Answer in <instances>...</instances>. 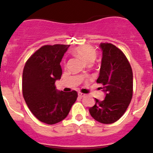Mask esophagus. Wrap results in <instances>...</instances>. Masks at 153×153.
<instances>
[{
  "label": "esophagus",
  "mask_w": 153,
  "mask_h": 153,
  "mask_svg": "<svg viewBox=\"0 0 153 153\" xmlns=\"http://www.w3.org/2000/svg\"><path fill=\"white\" fill-rule=\"evenodd\" d=\"M78 96H79V97H84L85 94L84 93H78Z\"/></svg>",
  "instance_id": "34e87169"
}]
</instances>
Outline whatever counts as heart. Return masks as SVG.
<instances>
[{"label":"heart","mask_w":153,"mask_h":153,"mask_svg":"<svg viewBox=\"0 0 153 153\" xmlns=\"http://www.w3.org/2000/svg\"><path fill=\"white\" fill-rule=\"evenodd\" d=\"M74 53L78 56L84 60L86 63L93 62L97 57V51L93 47L89 45H83L77 47L74 50Z\"/></svg>","instance_id":"1"}]
</instances>
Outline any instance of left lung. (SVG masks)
I'll use <instances>...</instances> for the list:
<instances>
[{
  "mask_svg": "<svg viewBox=\"0 0 153 153\" xmlns=\"http://www.w3.org/2000/svg\"><path fill=\"white\" fill-rule=\"evenodd\" d=\"M102 51L100 76L97 82L102 84L106 96L103 100L95 99V105L89 109L93 119L103 124L117 122L129 106L132 97V70L122 51L116 46L102 43Z\"/></svg>",
  "mask_w": 153,
  "mask_h": 153,
  "instance_id": "8db88e82",
  "label": "left lung"
}]
</instances>
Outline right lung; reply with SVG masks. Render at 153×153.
<instances>
[{"label": "right lung", "instance_id": "right-lung-1", "mask_svg": "<svg viewBox=\"0 0 153 153\" xmlns=\"http://www.w3.org/2000/svg\"><path fill=\"white\" fill-rule=\"evenodd\" d=\"M70 45H45L27 61L23 71L22 90L31 113L40 122L53 125L67 117L77 98L75 90L59 91L55 82L61 78L60 62Z\"/></svg>", "mask_w": 153, "mask_h": 153}]
</instances>
